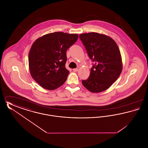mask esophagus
Listing matches in <instances>:
<instances>
[{
    "label": "esophagus",
    "mask_w": 148,
    "mask_h": 148,
    "mask_svg": "<svg viewBox=\"0 0 148 148\" xmlns=\"http://www.w3.org/2000/svg\"><path fill=\"white\" fill-rule=\"evenodd\" d=\"M73 71H75V72H77V71H78V69H77V68H74V69H73Z\"/></svg>",
    "instance_id": "1"
}]
</instances>
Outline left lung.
Masks as SVG:
<instances>
[{
	"label": "left lung",
	"mask_w": 148,
	"mask_h": 148,
	"mask_svg": "<svg viewBox=\"0 0 148 148\" xmlns=\"http://www.w3.org/2000/svg\"><path fill=\"white\" fill-rule=\"evenodd\" d=\"M89 58L94 62L90 74L82 84L92 92H103L118 79L122 71L119 49L110 37L97 33L79 35Z\"/></svg>",
	"instance_id": "1"
}]
</instances>
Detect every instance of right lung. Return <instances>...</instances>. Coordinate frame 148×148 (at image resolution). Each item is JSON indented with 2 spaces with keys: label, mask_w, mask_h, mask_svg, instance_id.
Segmentation results:
<instances>
[{
  "label": "right lung",
  "mask_w": 148,
  "mask_h": 148,
  "mask_svg": "<svg viewBox=\"0 0 148 148\" xmlns=\"http://www.w3.org/2000/svg\"><path fill=\"white\" fill-rule=\"evenodd\" d=\"M77 34L54 32L43 35L33 44L29 53L32 77L43 88L55 90L66 80V51L77 42Z\"/></svg>",
  "instance_id": "add662e5"
}]
</instances>
